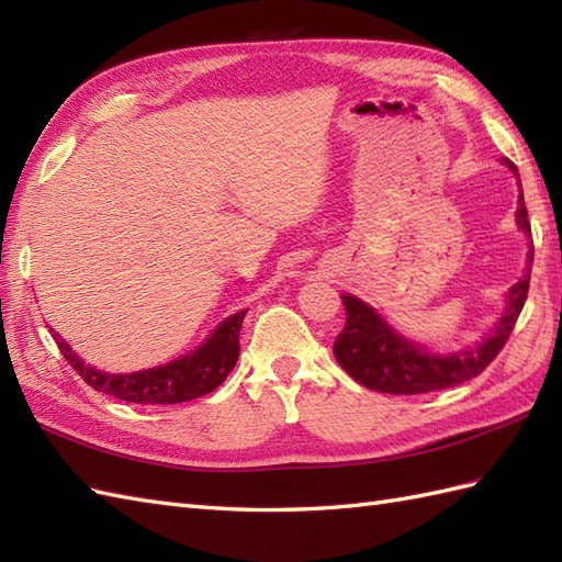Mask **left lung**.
Instances as JSON below:
<instances>
[{"label": "left lung", "mask_w": 562, "mask_h": 562, "mask_svg": "<svg viewBox=\"0 0 562 562\" xmlns=\"http://www.w3.org/2000/svg\"><path fill=\"white\" fill-rule=\"evenodd\" d=\"M505 164L517 173L515 164L509 159H505ZM517 222L524 232L531 234L524 195H519ZM531 262L533 246L529 250L527 272L509 290V306L505 316L499 318L493 336L471 352H459L449 357H432L423 352L417 345L396 336L367 304L355 300L350 294H342L340 300L345 306V328L340 330L336 342H333L336 360L362 386L381 393H396V396L441 391L459 386L463 381H471L495 360L509 340L512 330H515V324L529 294Z\"/></svg>", "instance_id": "8db88e82"}]
</instances>
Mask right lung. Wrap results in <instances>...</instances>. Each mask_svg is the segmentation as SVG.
I'll return each mask as SVG.
<instances>
[{
    "mask_svg": "<svg viewBox=\"0 0 562 562\" xmlns=\"http://www.w3.org/2000/svg\"><path fill=\"white\" fill-rule=\"evenodd\" d=\"M244 316L246 312H238L226 318L224 324L212 333V338H207V342L195 352H190L176 362L157 369H147V372L137 374H105L99 372V369L87 367L75 352H71L69 345L59 338L57 330L50 333L59 352L65 355V360L71 364L75 372H79V376L87 381L91 389L127 403L164 405L205 396V393H212L226 376H229L238 360V333H241Z\"/></svg>",
    "mask_w": 562,
    "mask_h": 562,
    "instance_id": "add662e5",
    "label": "right lung"
}]
</instances>
